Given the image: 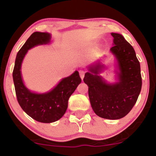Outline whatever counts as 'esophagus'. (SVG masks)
Segmentation results:
<instances>
[{
	"instance_id": "1",
	"label": "esophagus",
	"mask_w": 156,
	"mask_h": 156,
	"mask_svg": "<svg viewBox=\"0 0 156 156\" xmlns=\"http://www.w3.org/2000/svg\"><path fill=\"white\" fill-rule=\"evenodd\" d=\"M79 74H80V78H81V79H83L84 75H85V71L83 70V69H80V70H79Z\"/></svg>"
}]
</instances>
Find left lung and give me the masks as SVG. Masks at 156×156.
<instances>
[{"label":"left lung","instance_id":"obj_1","mask_svg":"<svg viewBox=\"0 0 156 156\" xmlns=\"http://www.w3.org/2000/svg\"><path fill=\"white\" fill-rule=\"evenodd\" d=\"M114 46L111 51L118 61L119 82L106 83L98 74L103 67L100 64L89 68L83 81L89 87V97L94 113L100 117L119 119L130 112L140 94V64L133 48L121 34L112 33Z\"/></svg>","mask_w":156,"mask_h":156}]
</instances>
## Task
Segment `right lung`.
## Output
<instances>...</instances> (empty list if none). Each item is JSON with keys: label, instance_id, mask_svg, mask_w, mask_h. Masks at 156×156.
<instances>
[{"label": "right lung", "instance_id": "add662e5", "mask_svg": "<svg viewBox=\"0 0 156 156\" xmlns=\"http://www.w3.org/2000/svg\"><path fill=\"white\" fill-rule=\"evenodd\" d=\"M51 34L43 32H34L27 39L16 56L14 67L13 80L16 96L20 105L25 112L35 120L51 123L61 119L67 111L68 100L81 82L79 73L76 71L67 78H64L51 92L36 94L30 92L23 84L20 68L27 51L38 44L50 42Z\"/></svg>", "mask_w": 156, "mask_h": 156}]
</instances>
